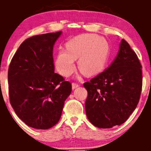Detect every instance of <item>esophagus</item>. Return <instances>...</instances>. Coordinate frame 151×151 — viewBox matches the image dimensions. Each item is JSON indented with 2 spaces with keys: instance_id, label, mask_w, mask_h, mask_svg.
<instances>
[{
  "instance_id": "esophagus-1",
  "label": "esophagus",
  "mask_w": 151,
  "mask_h": 151,
  "mask_svg": "<svg viewBox=\"0 0 151 151\" xmlns=\"http://www.w3.org/2000/svg\"><path fill=\"white\" fill-rule=\"evenodd\" d=\"M78 87H79V85H78V84H76V83H75V82L72 83V88L73 89H76V88H77Z\"/></svg>"
}]
</instances>
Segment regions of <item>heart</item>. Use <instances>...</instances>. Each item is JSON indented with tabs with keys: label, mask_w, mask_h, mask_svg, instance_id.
Wrapping results in <instances>:
<instances>
[{
	"label": "heart",
	"mask_w": 151,
	"mask_h": 151,
	"mask_svg": "<svg viewBox=\"0 0 151 151\" xmlns=\"http://www.w3.org/2000/svg\"><path fill=\"white\" fill-rule=\"evenodd\" d=\"M110 54V44L106 38L82 35L68 41L66 50H58L54 63L57 71L67 77L76 70V59H78L79 69L88 76H94L104 70Z\"/></svg>",
	"instance_id": "1"
}]
</instances>
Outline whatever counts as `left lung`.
<instances>
[{
	"label": "left lung",
	"instance_id": "1",
	"mask_svg": "<svg viewBox=\"0 0 151 151\" xmlns=\"http://www.w3.org/2000/svg\"><path fill=\"white\" fill-rule=\"evenodd\" d=\"M140 61L122 39L115 60L105 71L85 82V112L91 124L110 129L127 120L138 105L142 88Z\"/></svg>",
	"mask_w": 151,
	"mask_h": 151
}]
</instances>
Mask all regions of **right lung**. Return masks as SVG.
I'll use <instances>...</instances> for the list:
<instances>
[{
  "label": "right lung",
  "mask_w": 151,
  "mask_h": 151,
  "mask_svg": "<svg viewBox=\"0 0 151 151\" xmlns=\"http://www.w3.org/2000/svg\"><path fill=\"white\" fill-rule=\"evenodd\" d=\"M62 32L32 36L20 45L10 62V104L28 126L48 129L59 122L71 83L54 73L53 49Z\"/></svg>",
  "instance_id": "1"
}]
</instances>
